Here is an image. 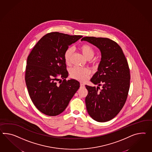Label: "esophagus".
<instances>
[{"label": "esophagus", "instance_id": "34e87169", "mask_svg": "<svg viewBox=\"0 0 152 152\" xmlns=\"http://www.w3.org/2000/svg\"><path fill=\"white\" fill-rule=\"evenodd\" d=\"M80 88H85V84L84 83H80Z\"/></svg>", "mask_w": 152, "mask_h": 152}]
</instances>
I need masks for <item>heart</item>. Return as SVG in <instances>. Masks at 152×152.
I'll list each match as a JSON object with an SVG mask.
<instances>
[{"mask_svg": "<svg viewBox=\"0 0 152 152\" xmlns=\"http://www.w3.org/2000/svg\"><path fill=\"white\" fill-rule=\"evenodd\" d=\"M80 49L83 54L88 59L92 58L95 55L93 48L89 45L83 44L80 46ZM73 52L74 49L73 47H69L65 51L64 53V58L66 63H70ZM90 73L91 71L89 69L79 66H74L70 70V76L72 78L82 82L86 81L88 79Z\"/></svg>", "mask_w": 152, "mask_h": 152, "instance_id": "1", "label": "heart"}]
</instances>
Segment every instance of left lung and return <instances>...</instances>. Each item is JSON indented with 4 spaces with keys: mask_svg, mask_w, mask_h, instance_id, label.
Masks as SVG:
<instances>
[{
    "mask_svg": "<svg viewBox=\"0 0 152 152\" xmlns=\"http://www.w3.org/2000/svg\"><path fill=\"white\" fill-rule=\"evenodd\" d=\"M81 41L95 46L101 55L97 71L90 79L97 87L86 86L87 111L97 122L110 121L120 113L127 97L130 82L128 63L120 46L111 39L84 37ZM100 86L102 88L99 91Z\"/></svg>",
    "mask_w": 152,
    "mask_h": 152,
    "instance_id": "obj_1",
    "label": "left lung"
}]
</instances>
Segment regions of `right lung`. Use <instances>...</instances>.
<instances>
[{"label":"right lung","mask_w":152,"mask_h":152,"mask_svg":"<svg viewBox=\"0 0 152 152\" xmlns=\"http://www.w3.org/2000/svg\"><path fill=\"white\" fill-rule=\"evenodd\" d=\"M82 37L57 32L47 34L27 57L25 82L28 92L36 108L46 115L55 116L63 112L80 87L74 79H66L68 72L64 53Z\"/></svg>","instance_id":"add662e5"}]
</instances>
